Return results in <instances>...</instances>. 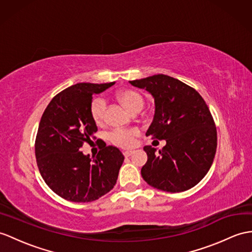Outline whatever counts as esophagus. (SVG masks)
I'll return each mask as SVG.
<instances>
[{
  "mask_svg": "<svg viewBox=\"0 0 252 252\" xmlns=\"http://www.w3.org/2000/svg\"><path fill=\"white\" fill-rule=\"evenodd\" d=\"M132 153H133L132 151H125V152H123V154H124L125 157H129L132 155Z\"/></svg>",
  "mask_w": 252,
  "mask_h": 252,
  "instance_id": "esophagus-1",
  "label": "esophagus"
}]
</instances>
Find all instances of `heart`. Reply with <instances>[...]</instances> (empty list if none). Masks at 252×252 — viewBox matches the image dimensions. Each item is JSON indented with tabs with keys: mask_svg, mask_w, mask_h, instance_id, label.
Segmentation results:
<instances>
[{
	"mask_svg": "<svg viewBox=\"0 0 252 252\" xmlns=\"http://www.w3.org/2000/svg\"><path fill=\"white\" fill-rule=\"evenodd\" d=\"M118 99L132 113L143 108L144 100L138 92L132 90H123L118 93ZM91 116L96 124H101L105 120L106 101L101 97H97L91 103ZM138 134L137 129H114L109 133V140L114 145L121 147H130L134 144V137Z\"/></svg>",
	"mask_w": 252,
	"mask_h": 252,
	"instance_id": "b5f03b06",
	"label": "heart"
}]
</instances>
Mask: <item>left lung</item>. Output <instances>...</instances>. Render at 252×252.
Returning <instances> with one entry per match:
<instances>
[{
	"instance_id": "left-lung-1",
	"label": "left lung",
	"mask_w": 252,
	"mask_h": 252,
	"mask_svg": "<svg viewBox=\"0 0 252 252\" xmlns=\"http://www.w3.org/2000/svg\"><path fill=\"white\" fill-rule=\"evenodd\" d=\"M129 83L154 98V118L145 134L165 140L158 152L151 145L143 147V180L168 192L192 188L212 167L217 147V130L204 99L189 85L162 73Z\"/></svg>"
}]
</instances>
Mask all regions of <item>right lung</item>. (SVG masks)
Returning <instances> with one entry per match:
<instances>
[{
	"label": "right lung",
	"instance_id": "right-lung-1",
	"mask_svg": "<svg viewBox=\"0 0 252 252\" xmlns=\"http://www.w3.org/2000/svg\"><path fill=\"white\" fill-rule=\"evenodd\" d=\"M115 82L77 83L62 91L46 108L39 123L35 155L39 172L53 192L71 202H92L116 184L124 155L105 146L96 157L80 151L97 131L91 116L94 94Z\"/></svg>",
	"mask_w": 252,
	"mask_h": 252
}]
</instances>
